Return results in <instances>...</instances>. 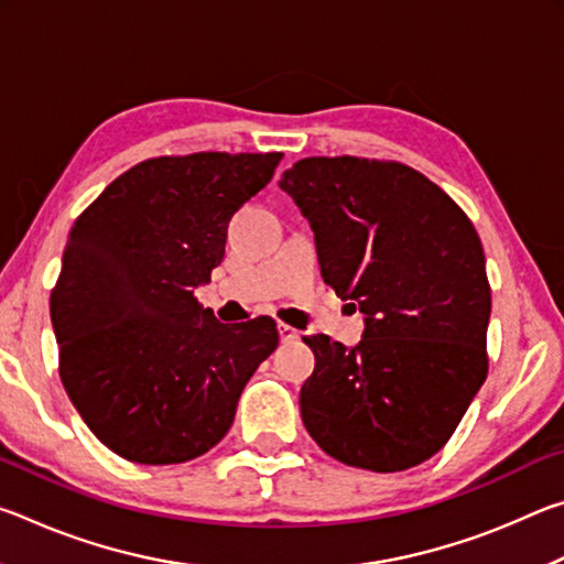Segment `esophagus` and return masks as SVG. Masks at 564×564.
<instances>
[{
	"label": "esophagus",
	"mask_w": 564,
	"mask_h": 564,
	"mask_svg": "<svg viewBox=\"0 0 564 564\" xmlns=\"http://www.w3.org/2000/svg\"><path fill=\"white\" fill-rule=\"evenodd\" d=\"M279 336H281V340L289 343V340H299L301 333L291 326H285V323H279Z\"/></svg>",
	"instance_id": "34e87169"
}]
</instances>
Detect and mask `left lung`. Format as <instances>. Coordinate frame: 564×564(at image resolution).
<instances>
[{
    "mask_svg": "<svg viewBox=\"0 0 564 564\" xmlns=\"http://www.w3.org/2000/svg\"><path fill=\"white\" fill-rule=\"evenodd\" d=\"M279 186L308 218L323 281L356 301L362 338L303 336L316 356L301 417L323 451L408 470L455 433L488 376L490 285L460 206L403 164L301 159Z\"/></svg>",
    "mask_w": 564,
    "mask_h": 564,
    "instance_id": "left-lung-1",
    "label": "left lung"
}]
</instances>
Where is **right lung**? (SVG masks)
Instances as JSON below:
<instances>
[{
  "mask_svg": "<svg viewBox=\"0 0 564 564\" xmlns=\"http://www.w3.org/2000/svg\"><path fill=\"white\" fill-rule=\"evenodd\" d=\"M281 159H149L74 221L50 301L59 376L91 433L127 460L171 465L212 451L279 346L273 318L228 326L194 291L221 265L231 216Z\"/></svg>",
  "mask_w": 564,
  "mask_h": 564,
  "instance_id": "add662e5",
  "label": "right lung"
}]
</instances>
